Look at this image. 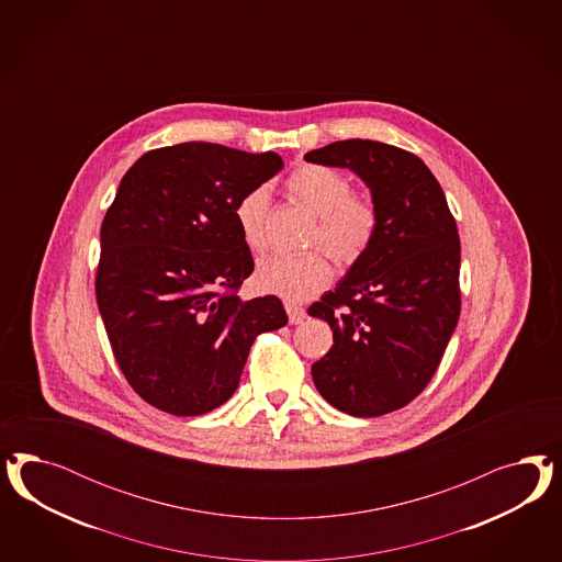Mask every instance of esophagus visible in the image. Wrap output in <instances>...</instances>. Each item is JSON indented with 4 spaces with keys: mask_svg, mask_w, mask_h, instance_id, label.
Returning <instances> with one entry per match:
<instances>
[{
    "mask_svg": "<svg viewBox=\"0 0 562 562\" xmlns=\"http://www.w3.org/2000/svg\"><path fill=\"white\" fill-rule=\"evenodd\" d=\"M286 313H289V322L292 325L301 324L306 317L305 308L303 306L294 305V303H286L284 305Z\"/></svg>",
    "mask_w": 562,
    "mask_h": 562,
    "instance_id": "34e87169",
    "label": "esophagus"
}]
</instances>
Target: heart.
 <instances>
[{"label":"heart","instance_id":"obj_1","mask_svg":"<svg viewBox=\"0 0 562 562\" xmlns=\"http://www.w3.org/2000/svg\"><path fill=\"white\" fill-rule=\"evenodd\" d=\"M292 200L317 216L308 245L322 247L338 266H352L373 245L379 214L373 202L352 191L346 172L325 165H303L286 179ZM268 189L254 188L238 198L235 221L243 243L251 254L268 245ZM331 263L321 249L296 257L276 256L261 261L256 270V286L290 303L305 301L327 286Z\"/></svg>","mask_w":562,"mask_h":562}]
</instances>
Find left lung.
Listing matches in <instances>:
<instances>
[{
	"mask_svg": "<svg viewBox=\"0 0 562 562\" xmlns=\"http://www.w3.org/2000/svg\"><path fill=\"white\" fill-rule=\"evenodd\" d=\"M305 160L355 170L379 214L371 249L308 306L334 331L331 350L311 367L315 387L358 418L404 408L432 379L460 319L456 218L435 175L408 150L355 137Z\"/></svg>",
	"mask_w": 562,
	"mask_h": 562,
	"instance_id": "1",
	"label": "left lung"
}]
</instances>
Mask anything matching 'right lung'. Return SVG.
Listing matches in <instances>:
<instances>
[{
    "instance_id": "obj_1",
    "label": "right lung",
    "mask_w": 562,
    "mask_h": 562,
    "mask_svg": "<svg viewBox=\"0 0 562 562\" xmlns=\"http://www.w3.org/2000/svg\"><path fill=\"white\" fill-rule=\"evenodd\" d=\"M284 167L186 142L137 158L101 226L97 303L121 373L154 408L200 416L222 406L257 336L289 324L278 296L240 301L254 272L235 205Z\"/></svg>"
}]
</instances>
